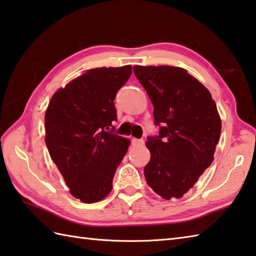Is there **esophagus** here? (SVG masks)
Wrapping results in <instances>:
<instances>
[{
	"instance_id": "obj_1",
	"label": "esophagus",
	"mask_w": 256,
	"mask_h": 256,
	"mask_svg": "<svg viewBox=\"0 0 256 256\" xmlns=\"http://www.w3.org/2000/svg\"><path fill=\"white\" fill-rule=\"evenodd\" d=\"M132 142L135 146H142V145L144 144V140L143 138H133Z\"/></svg>"
}]
</instances>
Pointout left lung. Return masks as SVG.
Listing matches in <instances>:
<instances>
[{
  "mask_svg": "<svg viewBox=\"0 0 256 256\" xmlns=\"http://www.w3.org/2000/svg\"><path fill=\"white\" fill-rule=\"evenodd\" d=\"M133 71L151 98L158 126V134L148 138L145 178L163 198H181L213 162L221 135L216 104L182 68L135 65Z\"/></svg>",
  "mask_w": 256,
  "mask_h": 256,
  "instance_id": "left-lung-1",
  "label": "left lung"
}]
</instances>
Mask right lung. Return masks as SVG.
I'll return each instance as SVG.
<instances>
[{
  "label": "right lung",
  "instance_id": "1",
  "mask_svg": "<svg viewBox=\"0 0 256 256\" xmlns=\"http://www.w3.org/2000/svg\"><path fill=\"white\" fill-rule=\"evenodd\" d=\"M131 65L88 70L60 88L45 112V144L70 192L84 203L111 192L130 141L114 132V100Z\"/></svg>",
  "mask_w": 256,
  "mask_h": 256
}]
</instances>
